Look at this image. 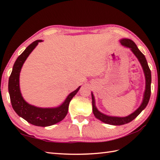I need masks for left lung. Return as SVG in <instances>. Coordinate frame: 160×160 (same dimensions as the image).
<instances>
[{"label":"left lung","mask_w":160,"mask_h":160,"mask_svg":"<svg viewBox=\"0 0 160 160\" xmlns=\"http://www.w3.org/2000/svg\"><path fill=\"white\" fill-rule=\"evenodd\" d=\"M120 42L121 45L123 46V47L131 48L132 52L134 53V55L136 56L137 58L138 59V61H140V64H141L145 77V90L141 105H140L138 109L136 111H135L133 113H132L131 114H130L128 116H126V117L110 116L105 115L104 113L99 112L95 106V100H94V95L92 92V111L94 115L95 116V117L97 119H99V120L102 121V122L114 126L123 125V124L131 122V121L133 120L134 118H136L148 105L149 100H150L151 94V71L150 70V68L148 66V62L147 60H146L145 56L143 55V53L138 49V48L137 47L136 44H135L132 40L128 39H123L121 40Z\"/></svg>","instance_id":"8db88e82"}]
</instances>
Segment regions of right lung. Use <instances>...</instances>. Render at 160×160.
<instances>
[{"instance_id":"obj_1","label":"right lung","mask_w":160,"mask_h":160,"mask_svg":"<svg viewBox=\"0 0 160 160\" xmlns=\"http://www.w3.org/2000/svg\"><path fill=\"white\" fill-rule=\"evenodd\" d=\"M42 42V40H36L32 42L18 56L15 62L12 71L9 78L8 91L12 107L19 116L32 125L46 127L60 122L66 117L68 111L70 100L77 94L80 90V86L67 97L61 106L56 108H39L32 106L25 101L20 90V72L27 58L37 47L39 42Z\"/></svg>"}]
</instances>
